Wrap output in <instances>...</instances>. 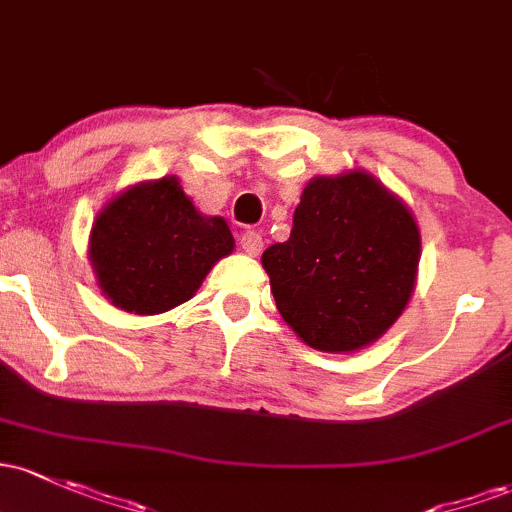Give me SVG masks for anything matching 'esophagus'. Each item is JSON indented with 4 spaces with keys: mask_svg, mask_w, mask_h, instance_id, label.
Segmentation results:
<instances>
[{
    "mask_svg": "<svg viewBox=\"0 0 512 512\" xmlns=\"http://www.w3.org/2000/svg\"><path fill=\"white\" fill-rule=\"evenodd\" d=\"M240 247H243L247 255L257 257L262 252V247H265V243H262V235L257 233V230H245V233L240 235Z\"/></svg>",
    "mask_w": 512,
    "mask_h": 512,
    "instance_id": "1",
    "label": "esophagus"
}]
</instances>
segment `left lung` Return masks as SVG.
Wrapping results in <instances>:
<instances>
[{
	"label": "left lung",
	"instance_id": "left-lung-1",
	"mask_svg": "<svg viewBox=\"0 0 512 512\" xmlns=\"http://www.w3.org/2000/svg\"><path fill=\"white\" fill-rule=\"evenodd\" d=\"M418 260L411 211L359 170L311 179L289 240L262 255L282 318L323 352L381 338L411 299Z\"/></svg>",
	"mask_w": 512,
	"mask_h": 512
}]
</instances>
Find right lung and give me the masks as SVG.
Instances as JSON below:
<instances>
[{
	"label": "right lung",
	"mask_w": 512,
	"mask_h": 512,
	"mask_svg": "<svg viewBox=\"0 0 512 512\" xmlns=\"http://www.w3.org/2000/svg\"><path fill=\"white\" fill-rule=\"evenodd\" d=\"M233 250L228 223L201 216L177 177L145 182L99 213L89 257L101 291L140 316L189 301L209 269Z\"/></svg>",
	"instance_id": "1"
}]
</instances>
